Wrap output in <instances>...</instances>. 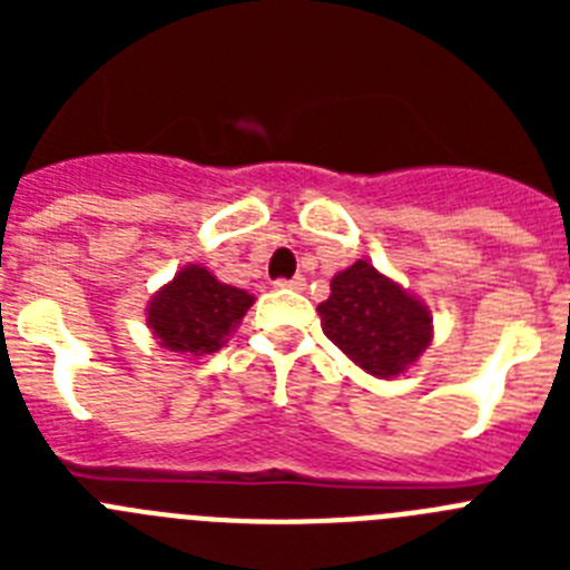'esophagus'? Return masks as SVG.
Instances as JSON below:
<instances>
[{"instance_id": "esophagus-1", "label": "esophagus", "mask_w": 570, "mask_h": 570, "mask_svg": "<svg viewBox=\"0 0 570 570\" xmlns=\"http://www.w3.org/2000/svg\"><path fill=\"white\" fill-rule=\"evenodd\" d=\"M274 285H276V288H291V291H302V288H305V276H299V274H296V276H291V279H276Z\"/></svg>"}]
</instances>
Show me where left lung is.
I'll return each instance as SVG.
<instances>
[{
	"label": "left lung",
	"instance_id": "obj_1",
	"mask_svg": "<svg viewBox=\"0 0 570 570\" xmlns=\"http://www.w3.org/2000/svg\"><path fill=\"white\" fill-rule=\"evenodd\" d=\"M316 311L342 354L385 380L402 374L431 342L425 305L362 259L331 279V296Z\"/></svg>",
	"mask_w": 570,
	"mask_h": 570
}]
</instances>
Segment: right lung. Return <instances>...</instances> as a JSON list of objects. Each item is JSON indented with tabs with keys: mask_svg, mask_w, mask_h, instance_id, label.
Masks as SVG:
<instances>
[{
	"mask_svg": "<svg viewBox=\"0 0 570 570\" xmlns=\"http://www.w3.org/2000/svg\"><path fill=\"white\" fill-rule=\"evenodd\" d=\"M250 302L254 296L242 288L223 285L205 268L190 265L154 296L148 325L168 351L190 356L214 354L239 325Z\"/></svg>",
	"mask_w": 570,
	"mask_h": 570,
	"instance_id": "right-lung-1",
	"label": "right lung"
}]
</instances>
